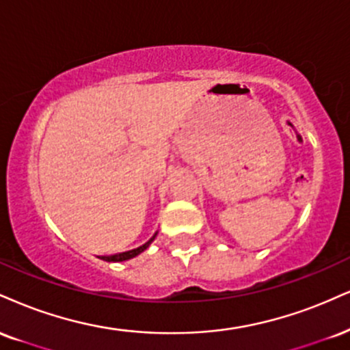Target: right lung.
<instances>
[{"mask_svg":"<svg viewBox=\"0 0 350 350\" xmlns=\"http://www.w3.org/2000/svg\"><path fill=\"white\" fill-rule=\"evenodd\" d=\"M157 234H158V231L157 233L153 234V237H151L148 241H146L145 244H142V246H138V247H135V250H130V251H125V252H119V254H111V256H99L100 259L103 260H107V262H122V260H129V259H132V258H137L138 254H142L143 251L145 250H148V246L151 243H153V239L157 238Z\"/></svg>","mask_w":350,"mask_h":350,"instance_id":"add662e5","label":"right lung"}]
</instances>
